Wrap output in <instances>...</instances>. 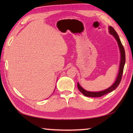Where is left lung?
<instances>
[{
	"label": "left lung",
	"instance_id": "left-lung-1",
	"mask_svg": "<svg viewBox=\"0 0 133 133\" xmlns=\"http://www.w3.org/2000/svg\"><path fill=\"white\" fill-rule=\"evenodd\" d=\"M109 32L111 34V35H113L114 36V38L116 39L118 46H119V50H120V52H121V63H120V66H119V73H118V77L116 79V81L115 82V83L112 84V85L109 88L107 89L103 90V91H99V92H90V91H87L86 90L83 89L82 87L78 83V88L79 90L82 93V94L85 95L86 97H101L102 96H103L104 95H105L107 93L110 92L114 90L119 85L121 79H122V75H123V69H124V66H125V61H126V58H125V49H124V47L123 46V45L121 43V42L120 41V39L118 36V35L117 34V32L115 31V30L114 29L113 27H112L111 26H110L109 27Z\"/></svg>",
	"mask_w": 133,
	"mask_h": 133
}]
</instances>
